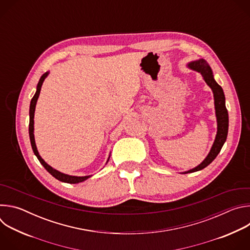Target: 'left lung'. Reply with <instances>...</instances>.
<instances>
[{
	"instance_id": "1",
	"label": "left lung",
	"mask_w": 250,
	"mask_h": 250,
	"mask_svg": "<svg viewBox=\"0 0 250 250\" xmlns=\"http://www.w3.org/2000/svg\"><path fill=\"white\" fill-rule=\"evenodd\" d=\"M186 66L190 70L196 71V72L200 73L203 79L205 80V82L207 83V85L212 91L213 104H215V113L217 118V134H216L215 141H213L210 150L206 156V158L198 166L188 171L181 172V174L197 172L206 168L208 164H210L213 161V159L218 156L223 146L225 145L227 136H228V131H229V114L226 108L225 93L223 88L216 82L215 78H213V73L210 66L203 58L190 61L186 64Z\"/></svg>"
}]
</instances>
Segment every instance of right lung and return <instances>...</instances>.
I'll return each instance as SVG.
<instances>
[{
	"label": "right lung",
	"instance_id": "1",
	"mask_svg": "<svg viewBox=\"0 0 250 250\" xmlns=\"http://www.w3.org/2000/svg\"><path fill=\"white\" fill-rule=\"evenodd\" d=\"M49 75V71L45 72L40 79L38 86H37V92H35L34 96L32 97L31 101H30V105H29V125H28V133H29V139H30V145L33 150L34 155L38 157V159L40 160V162L42 163V165L54 177L56 178L57 180L64 182V183H69V184H77L80 182H83L87 179H89L90 177H92V175H86V176H74V175H69V174H65L62 173L56 169H54L53 167H51L49 164H47L42 157L40 155L37 145H35V139H34V112H35V106H37V103H38V99L40 97L41 94V90H42V86L45 80V78ZM111 157V152L110 155L108 157V160H106V163H108L109 159ZM105 163V164H106Z\"/></svg>",
	"mask_w": 250,
	"mask_h": 250
}]
</instances>
